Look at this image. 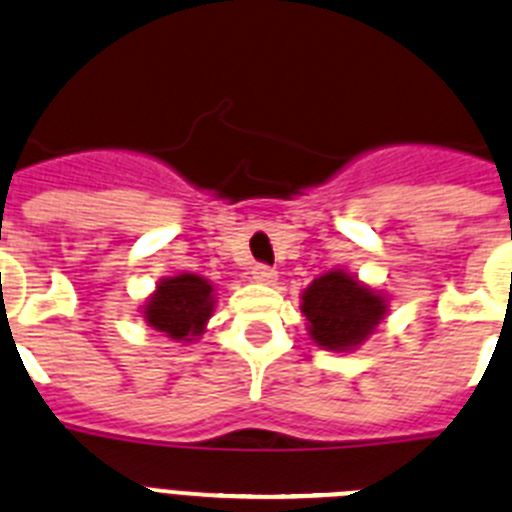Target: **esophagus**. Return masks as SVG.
Masks as SVG:
<instances>
[{
  "instance_id": "esophagus-1",
  "label": "esophagus",
  "mask_w": 512,
  "mask_h": 512,
  "mask_svg": "<svg viewBox=\"0 0 512 512\" xmlns=\"http://www.w3.org/2000/svg\"><path fill=\"white\" fill-rule=\"evenodd\" d=\"M252 278H255L257 283H275V278H278V270L270 268V265H265V262H257V265H252Z\"/></svg>"
}]
</instances>
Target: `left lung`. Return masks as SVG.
I'll use <instances>...</instances> for the list:
<instances>
[{"instance_id": "1", "label": "left lung", "mask_w": 512, "mask_h": 512, "mask_svg": "<svg viewBox=\"0 0 512 512\" xmlns=\"http://www.w3.org/2000/svg\"><path fill=\"white\" fill-rule=\"evenodd\" d=\"M301 311L309 319V332L327 350H348L366 340L384 319L386 301L345 273H327L304 291Z\"/></svg>"}]
</instances>
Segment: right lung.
I'll use <instances>...</instances> for the list:
<instances>
[{
    "label": "right lung",
    "mask_w": 512,
    "mask_h": 512,
    "mask_svg": "<svg viewBox=\"0 0 512 512\" xmlns=\"http://www.w3.org/2000/svg\"><path fill=\"white\" fill-rule=\"evenodd\" d=\"M213 288L198 275L182 273L162 281L144 309L146 322L172 340H188L201 335L203 324L213 311Z\"/></svg>",
    "instance_id": "obj_1"
}]
</instances>
